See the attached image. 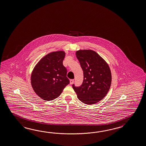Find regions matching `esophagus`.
<instances>
[{
  "instance_id": "obj_1",
  "label": "esophagus",
  "mask_w": 146,
  "mask_h": 146,
  "mask_svg": "<svg viewBox=\"0 0 146 146\" xmlns=\"http://www.w3.org/2000/svg\"><path fill=\"white\" fill-rule=\"evenodd\" d=\"M74 79H71L70 80V84L71 85V84H72L74 83Z\"/></svg>"
}]
</instances>
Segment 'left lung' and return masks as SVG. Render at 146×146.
<instances>
[{"mask_svg": "<svg viewBox=\"0 0 146 146\" xmlns=\"http://www.w3.org/2000/svg\"><path fill=\"white\" fill-rule=\"evenodd\" d=\"M84 72L82 85L72 88L82 102L92 105L100 101L107 94L111 83L108 64L96 52L80 50L76 52Z\"/></svg>", "mask_w": 146, "mask_h": 146, "instance_id": "8db88e82", "label": "left lung"}]
</instances>
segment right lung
Wrapping results in <instances>:
<instances>
[{
	"instance_id": "obj_1",
	"label": "right lung",
	"mask_w": 146,
	"mask_h": 146,
	"mask_svg": "<svg viewBox=\"0 0 146 146\" xmlns=\"http://www.w3.org/2000/svg\"><path fill=\"white\" fill-rule=\"evenodd\" d=\"M63 51L52 52L46 55L35 67L31 76V84L41 98L51 101L61 95L69 83L67 69L62 62Z\"/></svg>"
}]
</instances>
